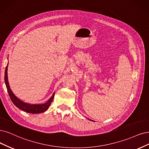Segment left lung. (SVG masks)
Instances as JSON below:
<instances>
[{"label": "left lung", "mask_w": 149, "mask_h": 149, "mask_svg": "<svg viewBox=\"0 0 149 149\" xmlns=\"http://www.w3.org/2000/svg\"><path fill=\"white\" fill-rule=\"evenodd\" d=\"M89 119V118H88ZM90 120H91V121H92V122H95V121H93V120H90V119H89Z\"/></svg>", "instance_id": "1"}]
</instances>
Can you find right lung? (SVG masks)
Wrapping results in <instances>:
<instances>
[{
  "label": "right lung",
  "instance_id": "right-lung-1",
  "mask_svg": "<svg viewBox=\"0 0 149 149\" xmlns=\"http://www.w3.org/2000/svg\"><path fill=\"white\" fill-rule=\"evenodd\" d=\"M8 64L7 65L6 68H5V85H6V87L9 96L11 99V100H12V102L15 104V106H16L18 108L22 110V111H23L27 113H40L46 111L48 109L49 106H50L53 100V98L54 96V93L51 96V97L48 100V101L44 104H31L26 103V102H24L23 101H22L21 100H19V98H18L14 95V93L12 92V90L10 89L8 80V75H7Z\"/></svg>",
  "mask_w": 149,
  "mask_h": 149
}]
</instances>
